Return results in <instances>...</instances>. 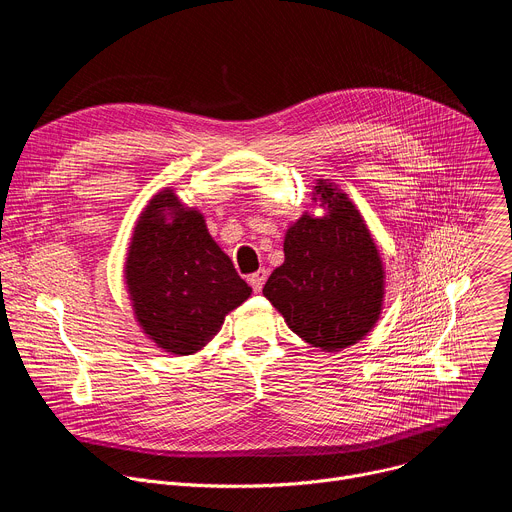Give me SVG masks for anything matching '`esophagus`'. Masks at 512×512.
Segmentation results:
<instances>
[{
	"label": "esophagus",
	"mask_w": 512,
	"mask_h": 512,
	"mask_svg": "<svg viewBox=\"0 0 512 512\" xmlns=\"http://www.w3.org/2000/svg\"><path fill=\"white\" fill-rule=\"evenodd\" d=\"M265 279H267V271H265V269H259V271H255L253 275H249V283H251V287H253L255 291H261V289H263Z\"/></svg>",
	"instance_id": "obj_1"
}]
</instances>
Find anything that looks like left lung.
I'll return each instance as SVG.
<instances>
[{
	"instance_id": "left-lung-1",
	"label": "left lung",
	"mask_w": 512,
	"mask_h": 512,
	"mask_svg": "<svg viewBox=\"0 0 512 512\" xmlns=\"http://www.w3.org/2000/svg\"><path fill=\"white\" fill-rule=\"evenodd\" d=\"M314 200L328 212L302 214L285 233V261L263 296L285 324L326 352L367 336L383 310L385 269L375 239L346 192L318 180Z\"/></svg>"
}]
</instances>
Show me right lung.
Instances as JSON below:
<instances>
[{"instance_id": "1", "label": "right lung", "mask_w": 512, "mask_h": 512, "mask_svg": "<svg viewBox=\"0 0 512 512\" xmlns=\"http://www.w3.org/2000/svg\"><path fill=\"white\" fill-rule=\"evenodd\" d=\"M125 283L143 334L172 354H194L221 330L251 287L218 247L204 216L174 190L158 192L139 214L125 259Z\"/></svg>"}]
</instances>
